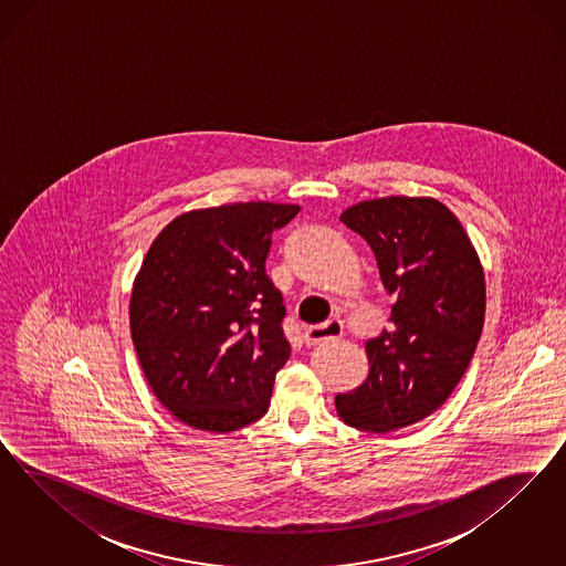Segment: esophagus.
Listing matches in <instances>:
<instances>
[{
	"instance_id": "esophagus-1",
	"label": "esophagus",
	"mask_w": 566,
	"mask_h": 566,
	"mask_svg": "<svg viewBox=\"0 0 566 566\" xmlns=\"http://www.w3.org/2000/svg\"><path fill=\"white\" fill-rule=\"evenodd\" d=\"M344 326L343 322L338 317H332L319 326H308L303 334L307 346L311 344L324 343V340H334V338H340L343 336Z\"/></svg>"
}]
</instances>
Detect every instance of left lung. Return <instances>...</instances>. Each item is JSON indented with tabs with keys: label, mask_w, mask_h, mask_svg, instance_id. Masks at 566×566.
<instances>
[{
	"label": "left lung",
	"mask_w": 566,
	"mask_h": 566,
	"mask_svg": "<svg viewBox=\"0 0 566 566\" xmlns=\"http://www.w3.org/2000/svg\"><path fill=\"white\" fill-rule=\"evenodd\" d=\"M369 242L384 289L395 294L392 329L365 343L369 376L336 396L346 426L384 433L438 411L480 343L485 277L457 216L431 197L360 201L340 216Z\"/></svg>",
	"instance_id": "obj_1"
}]
</instances>
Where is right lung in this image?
Here are the masks:
<instances>
[{
	"label": "right lung",
	"mask_w": 566,
	"mask_h": 566,
	"mask_svg": "<svg viewBox=\"0 0 566 566\" xmlns=\"http://www.w3.org/2000/svg\"><path fill=\"white\" fill-rule=\"evenodd\" d=\"M298 211L265 201L187 211L143 259L133 343L157 400L190 428L226 433L268 412L291 344L265 259Z\"/></svg>",
	"instance_id": "add662e5"
}]
</instances>
